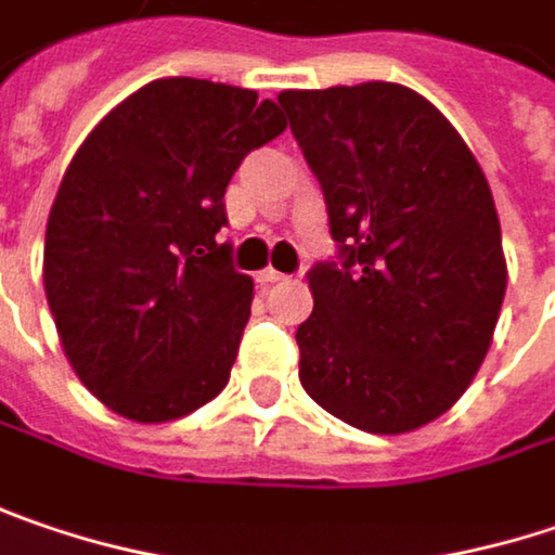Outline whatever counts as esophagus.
I'll return each mask as SVG.
<instances>
[{
    "instance_id": "esophagus-1",
    "label": "esophagus",
    "mask_w": 555,
    "mask_h": 555,
    "mask_svg": "<svg viewBox=\"0 0 555 555\" xmlns=\"http://www.w3.org/2000/svg\"><path fill=\"white\" fill-rule=\"evenodd\" d=\"M282 279H288L285 273H279V270H273V267H267V270H260L257 273V282L260 285H273V282H282Z\"/></svg>"
}]
</instances>
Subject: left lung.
<instances>
[{"label": "left lung", "mask_w": 555, "mask_h": 555, "mask_svg": "<svg viewBox=\"0 0 555 555\" xmlns=\"http://www.w3.org/2000/svg\"><path fill=\"white\" fill-rule=\"evenodd\" d=\"M279 106L339 245L308 273L301 386L358 430H417L462 399L493 343L505 257L490 184L402 83L282 90Z\"/></svg>", "instance_id": "left-lung-1"}]
</instances>
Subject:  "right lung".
<instances>
[{"instance_id": "1", "label": "right lung", "mask_w": 555, "mask_h": 555, "mask_svg": "<svg viewBox=\"0 0 555 555\" xmlns=\"http://www.w3.org/2000/svg\"><path fill=\"white\" fill-rule=\"evenodd\" d=\"M285 131L273 100L159 78L83 141L52 201L43 285L65 358L115 414L176 421L232 374L254 282L219 245L225 188Z\"/></svg>"}]
</instances>
